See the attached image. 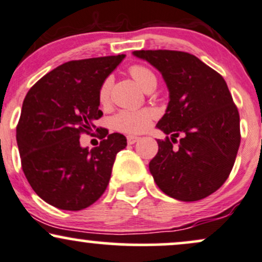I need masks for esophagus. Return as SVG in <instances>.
I'll use <instances>...</instances> for the list:
<instances>
[{"label": "esophagus", "mask_w": 262, "mask_h": 262, "mask_svg": "<svg viewBox=\"0 0 262 262\" xmlns=\"http://www.w3.org/2000/svg\"><path fill=\"white\" fill-rule=\"evenodd\" d=\"M138 140H140V137L134 136V135H128V136H127V143L128 144H135Z\"/></svg>", "instance_id": "1"}]
</instances>
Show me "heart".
<instances>
[{
	"label": "heart",
	"mask_w": 262,
	"mask_h": 262,
	"mask_svg": "<svg viewBox=\"0 0 262 262\" xmlns=\"http://www.w3.org/2000/svg\"><path fill=\"white\" fill-rule=\"evenodd\" d=\"M128 72L134 81L144 92L152 87L156 88L157 77L148 67L142 66V64H134L130 67ZM110 88H112V79L106 78L99 89V101L101 104H106L109 100ZM155 116L156 112L149 107L140 110H121L114 115L112 122L116 130L126 132V134H140L148 127Z\"/></svg>",
	"instance_id": "1"
}]
</instances>
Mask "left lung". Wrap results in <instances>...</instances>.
<instances>
[{
  "mask_svg": "<svg viewBox=\"0 0 262 262\" xmlns=\"http://www.w3.org/2000/svg\"><path fill=\"white\" fill-rule=\"evenodd\" d=\"M134 56L161 72L169 103L157 127L158 153L149 171L165 195L185 202L217 191L229 177L241 144L239 113L223 77L183 51L140 50ZM180 137L178 143L176 137ZM178 143L177 147L172 143Z\"/></svg>",
  "mask_w": 262,
  "mask_h": 262,
  "instance_id": "left-lung-1",
  "label": "left lung"
}]
</instances>
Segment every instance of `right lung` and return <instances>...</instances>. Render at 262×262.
Instances as JSON below:
<instances>
[{"label":"right lung","mask_w":262,"mask_h":262,"mask_svg":"<svg viewBox=\"0 0 262 262\" xmlns=\"http://www.w3.org/2000/svg\"><path fill=\"white\" fill-rule=\"evenodd\" d=\"M124 58L69 61L39 79L24 98L17 126L21 168L36 195L54 207L83 210L105 191L126 137L105 132L91 150L79 137L97 128L94 121L103 115L100 85Z\"/></svg>","instance_id":"add662e5"}]
</instances>
